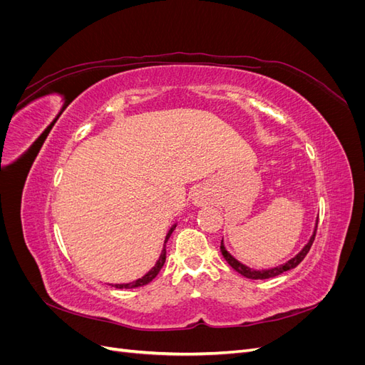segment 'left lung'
I'll use <instances>...</instances> for the list:
<instances>
[{
    "label": "left lung",
    "instance_id": "1",
    "mask_svg": "<svg viewBox=\"0 0 365 365\" xmlns=\"http://www.w3.org/2000/svg\"><path fill=\"white\" fill-rule=\"evenodd\" d=\"M317 227H318V219H317V224H315V230H314V235L311 236V239H309L307 244L304 245V248L297 254L295 257H292L291 260H288L286 263L280 264V267H275V268H269V269H252L250 267H247V264L240 263L239 260H236L231 254L225 250L224 247V240L220 242V252H222L224 259L228 262V264L231 268H233L235 271H237L239 274L244 275V277L247 279H251V280H263V279H271V277H275V275H280L283 274L284 271H289L292 268H295L297 264H300V262L306 257V254L309 252V250H311L314 240H315V235H317Z\"/></svg>",
    "mask_w": 365,
    "mask_h": 365
}]
</instances>
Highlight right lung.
Returning a JSON list of instances; mask_svg holds the SVG:
<instances>
[{
    "mask_svg": "<svg viewBox=\"0 0 365 365\" xmlns=\"http://www.w3.org/2000/svg\"><path fill=\"white\" fill-rule=\"evenodd\" d=\"M175 227H176V225H173V227L169 230L168 236H165V240H164V248H163V251H161V256H160V259H158V260H157V263H155V267H153L148 274L143 275L141 279H138V280H135V282H132V283L113 284L114 288H118V289H132V288H140V286H145V284L150 283L153 279L157 277L158 272H160V269L163 268V264H164V262H165V242L169 240V237H170V235H172V231L175 230Z\"/></svg>",
    "mask_w": 365,
    "mask_h": 365,
    "instance_id": "right-lung-1",
    "label": "right lung"
}]
</instances>
